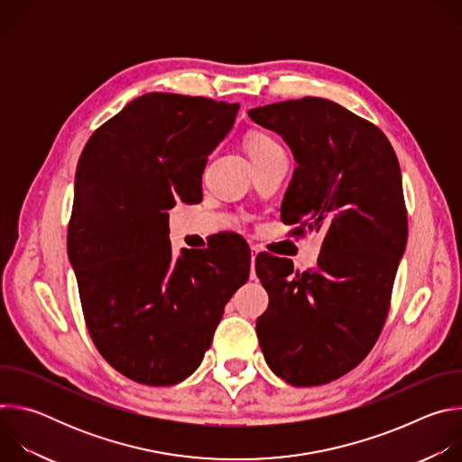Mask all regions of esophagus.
I'll return each mask as SVG.
<instances>
[{
  "mask_svg": "<svg viewBox=\"0 0 462 462\" xmlns=\"http://www.w3.org/2000/svg\"><path fill=\"white\" fill-rule=\"evenodd\" d=\"M257 252H259V248H257V246H252V252H250V254H252V259H255Z\"/></svg>",
  "mask_w": 462,
  "mask_h": 462,
  "instance_id": "obj_1",
  "label": "esophagus"
}]
</instances>
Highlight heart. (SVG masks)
Returning a JSON list of instances; mask_svg holds the SVG:
<instances>
[{"label":"heart","instance_id":"heart-1","mask_svg":"<svg viewBox=\"0 0 462 462\" xmlns=\"http://www.w3.org/2000/svg\"><path fill=\"white\" fill-rule=\"evenodd\" d=\"M245 148H246L250 159H254L257 155L278 150L280 144L271 135L263 134V131H250V134L245 139Z\"/></svg>","mask_w":462,"mask_h":462}]
</instances>
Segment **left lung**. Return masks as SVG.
<instances>
[{
  "label": "left lung",
  "instance_id": "8db88e82",
  "mask_svg": "<svg viewBox=\"0 0 462 462\" xmlns=\"http://www.w3.org/2000/svg\"><path fill=\"white\" fill-rule=\"evenodd\" d=\"M248 116L276 131L298 162L282 221L294 236L323 232L318 267L261 254L255 274L269 307L255 323L269 367L285 382L328 383L376 344L408 241L399 159L382 129L337 102L305 97Z\"/></svg>",
  "mask_w": 462,
  "mask_h": 462
}]
</instances>
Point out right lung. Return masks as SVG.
Returning a JSON list of instances; mask_svg holds the SVG:
<instances>
[{"label":"right lung","mask_w":462,"mask_h":462,"mask_svg":"<svg viewBox=\"0 0 462 462\" xmlns=\"http://www.w3.org/2000/svg\"><path fill=\"white\" fill-rule=\"evenodd\" d=\"M239 104L148 93L88 141L75 177L68 252L89 337L104 360L146 385L188 378L225 305L246 283L250 248L171 254L168 210L199 203L208 155Z\"/></svg>","instance_id":"add662e5"}]
</instances>
